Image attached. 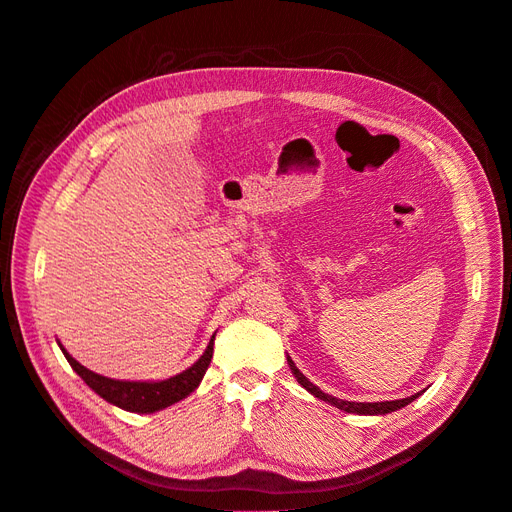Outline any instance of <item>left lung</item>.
<instances>
[{
	"label": "left lung",
	"instance_id": "1",
	"mask_svg": "<svg viewBox=\"0 0 512 512\" xmlns=\"http://www.w3.org/2000/svg\"><path fill=\"white\" fill-rule=\"evenodd\" d=\"M286 362H288V368H291V372L295 374V379H297V383L303 387V389H307L311 395L314 397H318V399H322V402H328L330 406H335V408H339V410H343V412H349V414H364V416H383V414H389V412H395V410H399V408H404V406H408V404H412L416 397H420L422 393L425 391H418V393H414V395H410V397H404V399H395V402H345V399H337V397H332V395H328V393H324V391H320L314 383H311L307 376L295 366V362L291 360V355H286Z\"/></svg>",
	"mask_w": 512,
	"mask_h": 512
}]
</instances>
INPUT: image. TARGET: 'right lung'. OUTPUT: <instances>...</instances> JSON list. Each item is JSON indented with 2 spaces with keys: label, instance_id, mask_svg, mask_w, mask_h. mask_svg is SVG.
Wrapping results in <instances>:
<instances>
[{
  "label": "right lung",
  "instance_id": "add662e5",
  "mask_svg": "<svg viewBox=\"0 0 512 512\" xmlns=\"http://www.w3.org/2000/svg\"><path fill=\"white\" fill-rule=\"evenodd\" d=\"M213 341L215 335L211 337L205 353L198 358L190 368L184 372L169 376L165 381H117V379H108V376L96 374L92 370H87L81 366L73 355L66 351L60 343V349L64 353L66 362L71 364V368L81 376L85 385L92 391H96L102 399H106L108 404H113L121 410L127 412H136V414H152L165 410L177 402H182L184 397H188L198 385H201L203 376L211 364L213 358Z\"/></svg>",
  "mask_w": 512,
  "mask_h": 512
}]
</instances>
